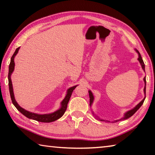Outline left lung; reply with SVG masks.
Masks as SVG:
<instances>
[{
    "label": "left lung",
    "mask_w": 155,
    "mask_h": 155,
    "mask_svg": "<svg viewBox=\"0 0 155 155\" xmlns=\"http://www.w3.org/2000/svg\"><path fill=\"white\" fill-rule=\"evenodd\" d=\"M135 51L137 52V53L138 54V61H140V64L141 65V68H142V69L144 72H145V65H144V63H143V61L142 58H141V56L140 52H139V51H137V49H135ZM143 81H144V84H145V86H144V88H143V92H144V95L146 96V77L143 78ZM89 96H90V107H91V105H92L93 104V102H94V95L92 92H91V90H89ZM146 98V96L144 97L143 99L141 101L140 103L137 104V105H136L134 108L129 110V111H128L125 113V114H124V116H123V117H122V118H120V120H114V122H119V121H121V120H127L128 118H129V117H130L132 115L135 114V113L137 111V110L140 108L141 106L142 105L143 102H144V100H145ZM92 114L94 115H95L96 118H97L99 120H101V121H103V122H110V121H108V120H102L100 118V117H98L97 115H96L95 114H94V111H92Z\"/></svg>",
    "instance_id": "left-lung-1"
}]
</instances>
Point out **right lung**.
Listing matches in <instances>:
<instances>
[{
  "label": "right lung",
  "mask_w": 155,
  "mask_h": 155,
  "mask_svg": "<svg viewBox=\"0 0 155 155\" xmlns=\"http://www.w3.org/2000/svg\"><path fill=\"white\" fill-rule=\"evenodd\" d=\"M19 49H20V47H18V48L15 50V52L12 57L11 61H10V64L9 66V74H8L9 89V93H10V96H11L12 103L14 104V105L15 107V108H16L18 111L21 113V114H22L25 116H26L29 119H32L34 120H36V121L41 122H52L59 119L60 117H61L63 116V115L64 114V113L65 112V111H66L68 103L70 101V97H71L72 91H74V90L77 87V86L78 85L73 86V87H71L69 89H68L66 95H65L64 99L61 102V107H60V108L59 109H57L55 111L51 113V114H35V113L27 111V110H25V109L22 108V107L18 104V103L15 99L14 90H13V85H12V82L11 79V76L13 72H14V68H15L14 58L15 55L18 54V51H19Z\"/></svg>",
  "instance_id": "obj_1"
}]
</instances>
